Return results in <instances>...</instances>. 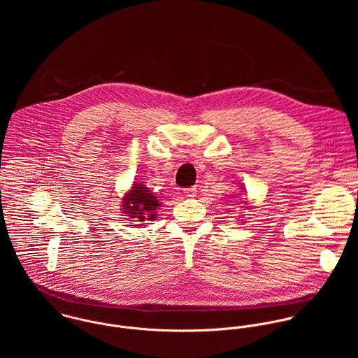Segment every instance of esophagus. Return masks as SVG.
<instances>
[{
	"mask_svg": "<svg viewBox=\"0 0 358 358\" xmlns=\"http://www.w3.org/2000/svg\"><path fill=\"white\" fill-rule=\"evenodd\" d=\"M185 196H186L187 199H194V197H197V187L193 186V187L185 189Z\"/></svg>",
	"mask_w": 358,
	"mask_h": 358,
	"instance_id": "obj_1",
	"label": "esophagus"
}]
</instances>
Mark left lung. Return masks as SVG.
<instances>
[{"label":"left lung","mask_w":358,"mask_h":358,"mask_svg":"<svg viewBox=\"0 0 358 358\" xmlns=\"http://www.w3.org/2000/svg\"><path fill=\"white\" fill-rule=\"evenodd\" d=\"M245 203H247V201H245Z\"/></svg>","instance_id":"obj_1"}]
</instances>
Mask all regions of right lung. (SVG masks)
Returning <instances> with one entry per match:
<instances>
[{
    "instance_id": "obj_1",
    "label": "right lung",
    "mask_w": 358,
    "mask_h": 358,
    "mask_svg": "<svg viewBox=\"0 0 358 358\" xmlns=\"http://www.w3.org/2000/svg\"><path fill=\"white\" fill-rule=\"evenodd\" d=\"M122 213L131 217V222L143 223L150 222L157 217V208L159 206L157 196L149 187L142 183H134L131 190L122 199ZM142 226V224H136Z\"/></svg>"
}]
</instances>
